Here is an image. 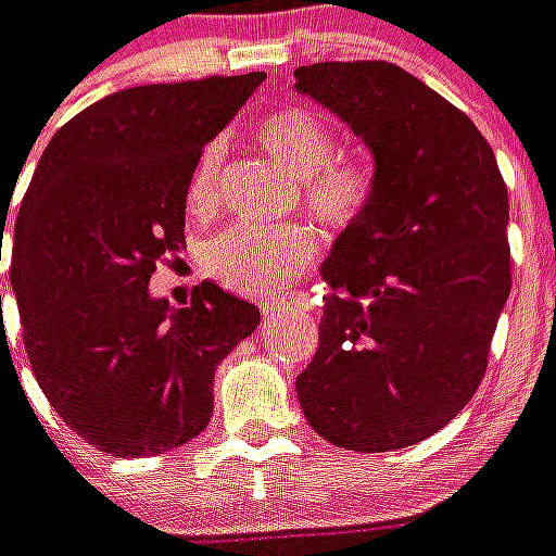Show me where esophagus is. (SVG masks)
Listing matches in <instances>:
<instances>
[{
	"label": "esophagus",
	"mask_w": 556,
	"mask_h": 556,
	"mask_svg": "<svg viewBox=\"0 0 556 556\" xmlns=\"http://www.w3.org/2000/svg\"><path fill=\"white\" fill-rule=\"evenodd\" d=\"M286 306H294L298 312H309L312 300L303 294V298H294L291 303H286V300H277V303H262V315H277V312L286 309Z\"/></svg>",
	"instance_id": "esophagus-1"
}]
</instances>
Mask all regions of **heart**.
<instances>
[{
    "label": "heart",
    "mask_w": 556,
    "mask_h": 556,
    "mask_svg": "<svg viewBox=\"0 0 556 556\" xmlns=\"http://www.w3.org/2000/svg\"><path fill=\"white\" fill-rule=\"evenodd\" d=\"M262 150L300 179V197L320 224L351 226L374 197L371 167L359 159L332 155V131L306 109H279L256 126ZM220 147L208 143L188 182V208L203 212ZM318 256V241L306 226L232 224L205 244L203 265L226 289L247 298L286 291Z\"/></svg>",
    "instance_id": "heart-1"
}]
</instances>
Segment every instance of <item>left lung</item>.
Wrapping results in <instances>:
<instances>
[{"mask_svg":"<svg viewBox=\"0 0 556 556\" xmlns=\"http://www.w3.org/2000/svg\"><path fill=\"white\" fill-rule=\"evenodd\" d=\"M294 88L339 114L374 155V197L320 277L332 294L298 377L303 415L359 454L439 433L486 374L513 286L509 200L468 114L389 61H320Z\"/></svg>","mask_w":556,"mask_h":556,"instance_id":"left-lung-1","label":"left lung"}]
</instances>
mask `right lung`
Here are the masks:
<instances>
[{"mask_svg":"<svg viewBox=\"0 0 556 556\" xmlns=\"http://www.w3.org/2000/svg\"><path fill=\"white\" fill-rule=\"evenodd\" d=\"M262 81L117 90L64 123L37 162L11 250L23 344L52 409L102 454H162L203 433L215 368L256 330V306L215 282L182 309L147 286L185 244L200 152Z\"/></svg>","mask_w":556,"mask_h":556,"instance_id":"right-lung-1","label":"right lung"}]
</instances>
